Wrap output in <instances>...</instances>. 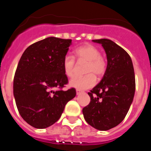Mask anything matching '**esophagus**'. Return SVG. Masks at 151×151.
<instances>
[{"instance_id":"34e87169","label":"esophagus","mask_w":151,"mask_h":151,"mask_svg":"<svg viewBox=\"0 0 151 151\" xmlns=\"http://www.w3.org/2000/svg\"><path fill=\"white\" fill-rule=\"evenodd\" d=\"M82 91H81V90H78V89H77L76 90V94L77 95H78V94H81V93H82Z\"/></svg>"}]
</instances>
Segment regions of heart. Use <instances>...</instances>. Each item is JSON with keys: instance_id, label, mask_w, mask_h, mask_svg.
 <instances>
[{"instance_id": "1", "label": "heart", "mask_w": 151, "mask_h": 151, "mask_svg": "<svg viewBox=\"0 0 151 151\" xmlns=\"http://www.w3.org/2000/svg\"><path fill=\"white\" fill-rule=\"evenodd\" d=\"M100 50L92 45H85L75 50V55L78 62H87L84 76H76L71 79L70 86L78 90L88 89L96 83V77L103 76L106 73L107 63ZM76 60L73 56L66 55L63 61V66L65 74L68 77H73L75 74Z\"/></svg>"}]
</instances>
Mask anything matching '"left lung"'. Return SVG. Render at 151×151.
Masks as SVG:
<instances>
[{"mask_svg":"<svg viewBox=\"0 0 151 151\" xmlns=\"http://www.w3.org/2000/svg\"><path fill=\"white\" fill-rule=\"evenodd\" d=\"M101 44L107 58L106 73L88 95L91 101L82 109L85 121L97 130L116 127L127 114L134 98L135 78L132 59L120 46L106 38L92 40Z\"/></svg>","mask_w":151,"mask_h":151,"instance_id":"obj_1","label":"left lung"}]
</instances>
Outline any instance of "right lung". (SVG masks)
<instances>
[{"mask_svg": "<svg viewBox=\"0 0 151 151\" xmlns=\"http://www.w3.org/2000/svg\"><path fill=\"white\" fill-rule=\"evenodd\" d=\"M71 44V39L49 37L28 47L19 61L13 95L20 116L32 127L45 129L55 123L76 97L73 88L62 90L68 83L63 61Z\"/></svg>", "mask_w": 151, "mask_h": 151, "instance_id": "right-lung-1", "label": "right lung"}]
</instances>
